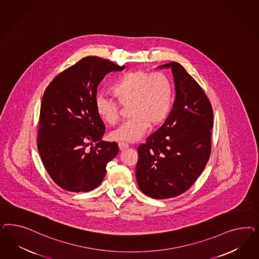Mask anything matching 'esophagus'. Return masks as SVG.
Masks as SVG:
<instances>
[{"mask_svg": "<svg viewBox=\"0 0 259 259\" xmlns=\"http://www.w3.org/2000/svg\"><path fill=\"white\" fill-rule=\"evenodd\" d=\"M129 147V145L125 143V142H121V141H119L118 142V148L120 151H123V150L127 149Z\"/></svg>", "mask_w": 259, "mask_h": 259, "instance_id": "34e87169", "label": "esophagus"}]
</instances>
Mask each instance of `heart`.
<instances>
[{
    "instance_id": "1",
    "label": "heart",
    "mask_w": 259,
    "mask_h": 259,
    "mask_svg": "<svg viewBox=\"0 0 259 259\" xmlns=\"http://www.w3.org/2000/svg\"><path fill=\"white\" fill-rule=\"evenodd\" d=\"M111 92L121 106H129L128 115L131 117L110 133V139L113 141H139L149 126L161 124L172 109V80L163 73L128 72L111 87ZM118 103L102 95L96 99L98 115L109 125L118 123L120 116Z\"/></svg>"
}]
</instances>
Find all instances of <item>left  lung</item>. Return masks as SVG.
I'll return each mask as SVG.
<instances>
[{"label":"left lung","instance_id":"obj_1","mask_svg":"<svg viewBox=\"0 0 259 259\" xmlns=\"http://www.w3.org/2000/svg\"><path fill=\"white\" fill-rule=\"evenodd\" d=\"M171 68L176 100L164 123L138 147L136 178L141 192L171 198L186 192L201 175L211 155L212 105L203 89L176 62Z\"/></svg>","mask_w":259,"mask_h":259}]
</instances>
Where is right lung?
Masks as SVG:
<instances>
[{
	"instance_id": "obj_1",
	"label": "right lung",
	"mask_w": 259,
	"mask_h": 259,
	"mask_svg": "<svg viewBox=\"0 0 259 259\" xmlns=\"http://www.w3.org/2000/svg\"><path fill=\"white\" fill-rule=\"evenodd\" d=\"M119 66L89 56L57 75L40 104L37 145L48 175L61 188L88 192L97 188L106 165L117 156V142L102 141L105 126L96 110L97 88Z\"/></svg>"
}]
</instances>
